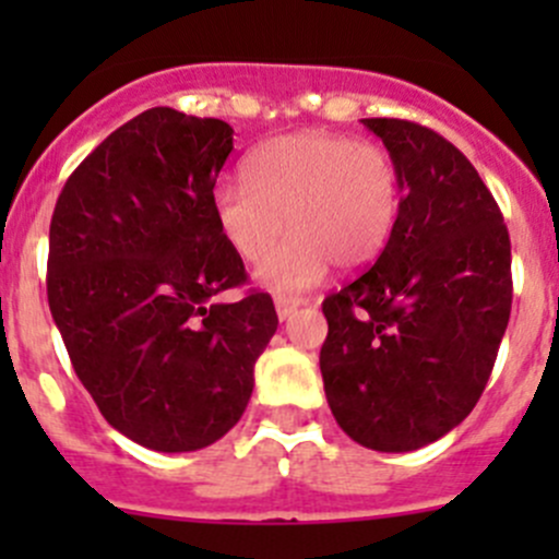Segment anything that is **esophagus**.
Returning a JSON list of instances; mask_svg holds the SVG:
<instances>
[{"label":"esophagus","mask_w":559,"mask_h":559,"mask_svg":"<svg viewBox=\"0 0 559 559\" xmlns=\"http://www.w3.org/2000/svg\"><path fill=\"white\" fill-rule=\"evenodd\" d=\"M302 297H286V295H281V297H275V313H278V319L284 321V319H289L292 313L297 311V308L302 306Z\"/></svg>","instance_id":"esophagus-1"}]
</instances>
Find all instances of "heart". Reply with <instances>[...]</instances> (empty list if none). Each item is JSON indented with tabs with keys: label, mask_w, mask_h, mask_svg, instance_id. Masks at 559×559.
I'll return each mask as SVG.
<instances>
[{
	"label": "heart",
	"mask_w": 559,
	"mask_h": 559,
	"mask_svg": "<svg viewBox=\"0 0 559 559\" xmlns=\"http://www.w3.org/2000/svg\"><path fill=\"white\" fill-rule=\"evenodd\" d=\"M246 183L222 180L211 205L216 227L246 262L266 257L283 231L293 238L257 270L273 292H302L330 262L354 270L384 251L400 213V175L376 143L330 132H297L253 151Z\"/></svg>",
	"instance_id": "1"
}]
</instances>
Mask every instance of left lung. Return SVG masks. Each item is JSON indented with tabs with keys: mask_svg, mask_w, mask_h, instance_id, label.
<instances>
[{
	"mask_svg": "<svg viewBox=\"0 0 559 559\" xmlns=\"http://www.w3.org/2000/svg\"><path fill=\"white\" fill-rule=\"evenodd\" d=\"M400 175L384 251L326 295L319 354L332 416L376 452H414L481 397L511 316V240L492 191L447 138L362 118Z\"/></svg>",
	"mask_w": 559,
	"mask_h": 559,
	"instance_id": "obj_1",
	"label": "left lung"
}]
</instances>
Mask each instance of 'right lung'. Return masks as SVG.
I'll list each match as a JSON object with an SVG mask.
<instances>
[{"mask_svg": "<svg viewBox=\"0 0 559 559\" xmlns=\"http://www.w3.org/2000/svg\"><path fill=\"white\" fill-rule=\"evenodd\" d=\"M233 127L151 107L67 178L48 240V306L107 425L154 452L227 436L278 326L213 218Z\"/></svg>", "mask_w": 559, "mask_h": 559, "instance_id": "1", "label": "right lung"}]
</instances>
